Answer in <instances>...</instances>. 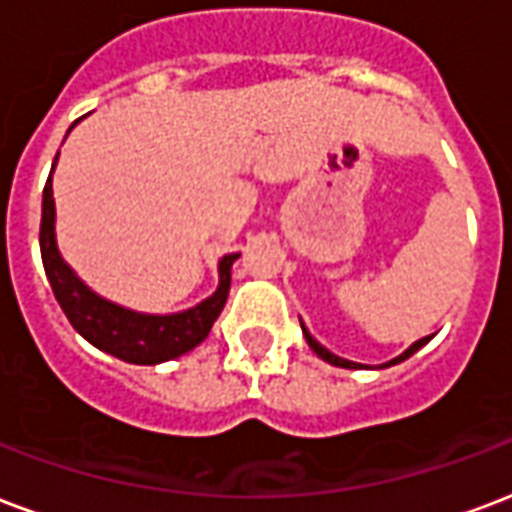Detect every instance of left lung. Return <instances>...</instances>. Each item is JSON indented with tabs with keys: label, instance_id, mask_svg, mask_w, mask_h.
<instances>
[{
	"label": "left lung",
	"instance_id": "1",
	"mask_svg": "<svg viewBox=\"0 0 512 512\" xmlns=\"http://www.w3.org/2000/svg\"><path fill=\"white\" fill-rule=\"evenodd\" d=\"M301 328H304V323H301ZM304 336H306V342H309V347H312L314 352H317V355H320V358H323V361H328V363H333V366H342V369H358V363H352V361H344V358H339V355H333V352H328L323 347V344L317 342V339H312V333L306 331L304 328ZM429 342V339H418V342L412 344L410 350L407 352H401L399 358H393L391 363H385V366H393V363H399V361H404V358H410L412 352H418L420 347H423V344Z\"/></svg>",
	"mask_w": 512,
	"mask_h": 512
}]
</instances>
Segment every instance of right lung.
Returning <instances> with one entry per match:
<instances>
[{"label": "right lung", "instance_id": "add662e5", "mask_svg": "<svg viewBox=\"0 0 512 512\" xmlns=\"http://www.w3.org/2000/svg\"><path fill=\"white\" fill-rule=\"evenodd\" d=\"M59 157V154H56ZM54 189L51 176L43 189V219H40V255H43L45 276L51 282L56 301L67 314V320L86 342L97 350L116 355L119 361L154 366V363L179 358L195 350L211 331V325L225 309L230 293V268L238 255H225L219 263L217 293L203 304L192 306L179 314H138L94 295L81 279L64 263L54 238Z\"/></svg>", "mask_w": 512, "mask_h": 512}]
</instances>
